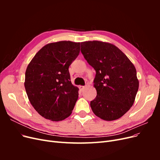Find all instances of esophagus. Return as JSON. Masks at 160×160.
Returning <instances> with one entry per match:
<instances>
[{"label":"esophagus","instance_id":"esophagus-1","mask_svg":"<svg viewBox=\"0 0 160 160\" xmlns=\"http://www.w3.org/2000/svg\"><path fill=\"white\" fill-rule=\"evenodd\" d=\"M79 89H80L81 91H83V90L85 89V86H81V85H80V86H79Z\"/></svg>","mask_w":160,"mask_h":160}]
</instances>
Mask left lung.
<instances>
[{"mask_svg": "<svg viewBox=\"0 0 160 160\" xmlns=\"http://www.w3.org/2000/svg\"><path fill=\"white\" fill-rule=\"evenodd\" d=\"M81 51L96 71L97 96L90 105L105 121L118 119L132 107L139 88L135 67L118 47L100 41L81 42Z\"/></svg>", "mask_w": 160, "mask_h": 160, "instance_id": "8db88e82", "label": "left lung"}]
</instances>
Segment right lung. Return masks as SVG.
Here are the masks:
<instances>
[{
    "label": "right lung",
    "mask_w": 160,
    "mask_h": 160,
    "mask_svg": "<svg viewBox=\"0 0 160 160\" xmlns=\"http://www.w3.org/2000/svg\"><path fill=\"white\" fill-rule=\"evenodd\" d=\"M80 52V42H51L38 51L25 72V88L32 107L47 119L59 122L71 114L79 88L71 83L69 67Z\"/></svg>",
    "instance_id": "obj_1"
}]
</instances>
